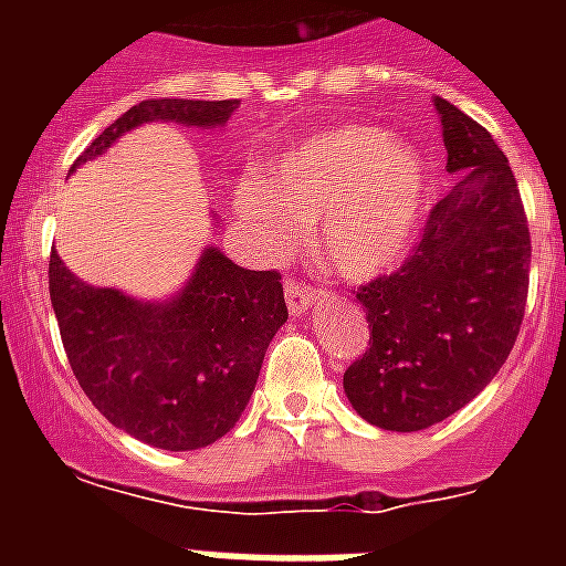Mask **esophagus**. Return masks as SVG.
I'll list each match as a JSON object with an SVG mask.
<instances>
[{
	"label": "esophagus",
	"mask_w": 566,
	"mask_h": 566,
	"mask_svg": "<svg viewBox=\"0 0 566 566\" xmlns=\"http://www.w3.org/2000/svg\"><path fill=\"white\" fill-rule=\"evenodd\" d=\"M284 296H287V308H291L293 314H302L311 302H317L319 291L317 287H311V284H302L300 279H287V282H284Z\"/></svg>",
	"instance_id": "obj_1"
}]
</instances>
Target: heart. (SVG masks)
Wrapping results in <instances>:
<instances>
[{"label": "heart", "instance_id": "heart-1", "mask_svg": "<svg viewBox=\"0 0 566 566\" xmlns=\"http://www.w3.org/2000/svg\"><path fill=\"white\" fill-rule=\"evenodd\" d=\"M422 193L426 170L411 146L394 144L381 128L340 126L284 155L266 193L243 185L238 208L273 249H291L300 226L319 222V252L328 264L349 279H367L411 243Z\"/></svg>", "mask_w": 566, "mask_h": 566}]
</instances>
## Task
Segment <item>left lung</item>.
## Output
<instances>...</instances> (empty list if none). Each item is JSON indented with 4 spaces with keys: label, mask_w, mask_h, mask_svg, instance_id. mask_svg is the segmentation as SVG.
Listing matches in <instances>:
<instances>
[{
    "label": "left lung",
    "mask_w": 566,
    "mask_h": 566,
    "mask_svg": "<svg viewBox=\"0 0 566 566\" xmlns=\"http://www.w3.org/2000/svg\"><path fill=\"white\" fill-rule=\"evenodd\" d=\"M434 105L447 170L462 172L399 270L355 291L370 344L346 367L344 390L387 431L429 429L461 411L500 373L526 314L532 234L509 158L464 111Z\"/></svg>",
    "instance_id": "left-lung-1"
}]
</instances>
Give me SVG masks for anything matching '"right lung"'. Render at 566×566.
Instances as JSON below:
<instances>
[{
  "label": "right lung",
  "instance_id": "add662e5",
  "mask_svg": "<svg viewBox=\"0 0 566 566\" xmlns=\"http://www.w3.org/2000/svg\"><path fill=\"white\" fill-rule=\"evenodd\" d=\"M238 99H146L78 158L105 153L146 119L222 126ZM49 296L75 381L105 420L149 447L185 452L234 429L273 335L287 319L282 273L247 270L208 249L179 300L140 305L91 287L49 255Z\"/></svg>",
  "mask_w": 566,
  "mask_h": 566
}]
</instances>
